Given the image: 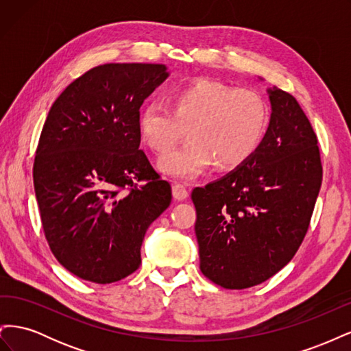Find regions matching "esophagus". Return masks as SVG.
<instances>
[{
	"mask_svg": "<svg viewBox=\"0 0 351 351\" xmlns=\"http://www.w3.org/2000/svg\"><path fill=\"white\" fill-rule=\"evenodd\" d=\"M173 196L177 200H184L189 197V190L182 183H174L173 184Z\"/></svg>",
	"mask_w": 351,
	"mask_h": 351,
	"instance_id": "34e87169",
	"label": "esophagus"
}]
</instances>
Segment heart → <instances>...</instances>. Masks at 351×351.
I'll list each match as a JSON object with an SVG mask.
<instances>
[{
  "label": "heart",
  "instance_id": "obj_1",
  "mask_svg": "<svg viewBox=\"0 0 351 351\" xmlns=\"http://www.w3.org/2000/svg\"><path fill=\"white\" fill-rule=\"evenodd\" d=\"M173 108L146 104L139 115L142 139L165 152L187 133L189 142L158 159L167 176L193 178L214 164L241 165L259 149L268 129V107L259 93L236 89L209 79L180 88L171 95Z\"/></svg>",
  "mask_w": 351,
  "mask_h": 351
}]
</instances>
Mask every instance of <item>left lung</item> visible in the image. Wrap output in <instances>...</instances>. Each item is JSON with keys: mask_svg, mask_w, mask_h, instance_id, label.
Returning a JSON list of instances; mask_svg holds the SVG:
<instances>
[{"mask_svg": "<svg viewBox=\"0 0 351 351\" xmlns=\"http://www.w3.org/2000/svg\"><path fill=\"white\" fill-rule=\"evenodd\" d=\"M267 93L271 119L259 149L192 193L200 271L230 290L267 281L293 259L322 183L316 134L299 102L277 86Z\"/></svg>", "mask_w": 351, "mask_h": 351, "instance_id": "1", "label": "left lung"}]
</instances>
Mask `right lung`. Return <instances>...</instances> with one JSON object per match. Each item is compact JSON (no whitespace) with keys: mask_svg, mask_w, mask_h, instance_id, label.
Wrapping results in <instances>:
<instances>
[{"mask_svg":"<svg viewBox=\"0 0 351 351\" xmlns=\"http://www.w3.org/2000/svg\"><path fill=\"white\" fill-rule=\"evenodd\" d=\"M164 64L98 66L52 104L34 183L42 227L57 261L76 277L110 284L133 274L171 186L139 149V110L165 82Z\"/></svg>","mask_w":351,"mask_h":351,"instance_id":"obj_1","label":"right lung"}]
</instances>
